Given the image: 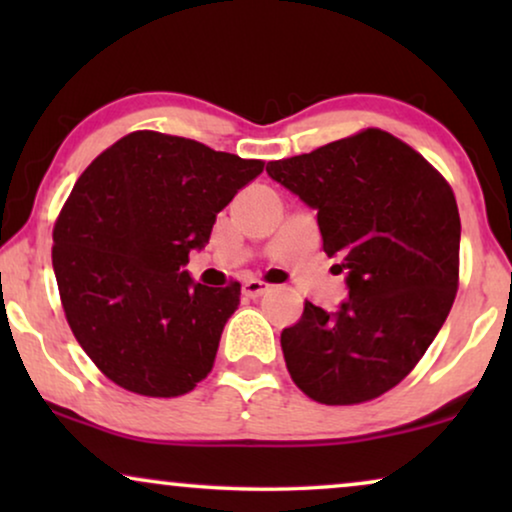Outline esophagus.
Returning <instances> with one entry per match:
<instances>
[{
	"label": "esophagus",
	"instance_id": "esophagus-1",
	"mask_svg": "<svg viewBox=\"0 0 512 512\" xmlns=\"http://www.w3.org/2000/svg\"><path fill=\"white\" fill-rule=\"evenodd\" d=\"M268 289H270V284L263 282V279H249V282H244L242 293L247 298H258V296H263Z\"/></svg>",
	"mask_w": 512,
	"mask_h": 512
}]
</instances>
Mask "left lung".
Wrapping results in <instances>:
<instances>
[{"label":"left lung","mask_w":512,"mask_h":512,"mask_svg":"<svg viewBox=\"0 0 512 512\" xmlns=\"http://www.w3.org/2000/svg\"><path fill=\"white\" fill-rule=\"evenodd\" d=\"M268 174L317 209L328 256L347 270L338 312L305 300L282 331L296 387L324 405H356L405 380L436 338L459 289L461 221L452 186L401 139L359 130L268 163Z\"/></svg>","instance_id":"1"}]
</instances>
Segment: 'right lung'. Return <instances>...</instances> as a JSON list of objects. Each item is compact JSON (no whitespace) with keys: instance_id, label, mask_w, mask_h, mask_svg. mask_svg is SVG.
I'll return each instance as SVG.
<instances>
[{"instance_id":"add662e5","label":"right lung","mask_w":512,"mask_h":512,"mask_svg":"<svg viewBox=\"0 0 512 512\" xmlns=\"http://www.w3.org/2000/svg\"><path fill=\"white\" fill-rule=\"evenodd\" d=\"M263 165L135 130L83 170L55 219L53 270L74 338L118 387L174 398L214 368L240 282L193 284L184 265Z\"/></svg>"}]
</instances>
